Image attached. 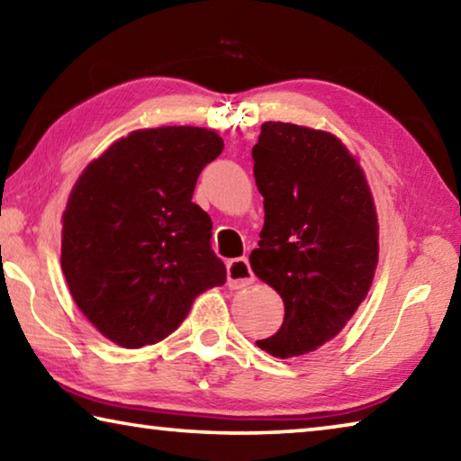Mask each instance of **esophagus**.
<instances>
[{
  "label": "esophagus",
  "mask_w": 461,
  "mask_h": 461,
  "mask_svg": "<svg viewBox=\"0 0 461 461\" xmlns=\"http://www.w3.org/2000/svg\"><path fill=\"white\" fill-rule=\"evenodd\" d=\"M254 283V272L249 268L248 258H233L228 262V285L233 291L249 286Z\"/></svg>",
  "instance_id": "1"
}]
</instances>
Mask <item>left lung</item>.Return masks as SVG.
I'll list each match as a JSON object with an SVG mask.
<instances>
[{"label":"left lung","mask_w":461,"mask_h":461,"mask_svg":"<svg viewBox=\"0 0 461 461\" xmlns=\"http://www.w3.org/2000/svg\"><path fill=\"white\" fill-rule=\"evenodd\" d=\"M252 148L264 228L249 267L285 303V321L258 348L275 357L315 352L352 319L378 264V217L360 165L339 138L262 123Z\"/></svg>","instance_id":"obj_1"}]
</instances>
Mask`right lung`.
<instances>
[{
    "mask_svg": "<svg viewBox=\"0 0 461 461\" xmlns=\"http://www.w3.org/2000/svg\"><path fill=\"white\" fill-rule=\"evenodd\" d=\"M221 150L213 130H136L75 183L62 213V275L83 315L118 346L165 339L203 291L225 283L212 217L191 201Z\"/></svg>",
    "mask_w": 461,
    "mask_h": 461,
    "instance_id": "right-lung-1",
    "label": "right lung"
}]
</instances>
